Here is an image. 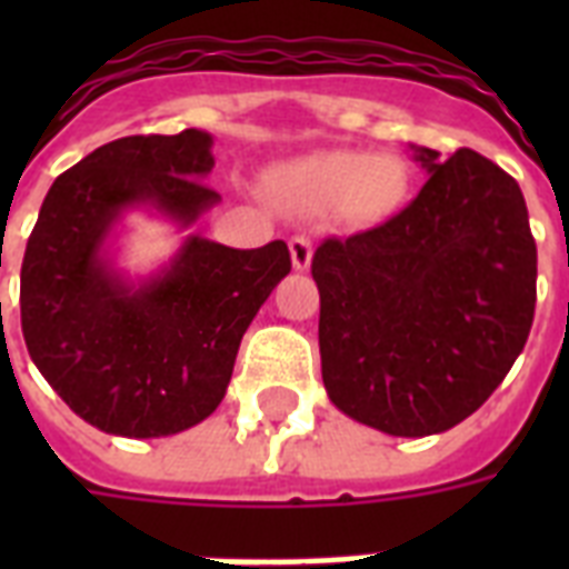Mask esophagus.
<instances>
[{"label": "esophagus", "mask_w": 569, "mask_h": 569, "mask_svg": "<svg viewBox=\"0 0 569 569\" xmlns=\"http://www.w3.org/2000/svg\"><path fill=\"white\" fill-rule=\"evenodd\" d=\"M289 253H292V268L295 271H307L312 262V241L307 236H295L289 241Z\"/></svg>", "instance_id": "esophagus-1"}]
</instances>
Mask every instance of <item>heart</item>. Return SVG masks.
Returning <instances> with one entry per match:
<instances>
[{"label":"heart","instance_id":"1","mask_svg":"<svg viewBox=\"0 0 569 569\" xmlns=\"http://www.w3.org/2000/svg\"><path fill=\"white\" fill-rule=\"evenodd\" d=\"M274 191L310 212L339 206L351 221L378 223L396 212L405 200L407 168L396 156L330 150L286 164L277 173Z\"/></svg>","mask_w":569,"mask_h":569}]
</instances>
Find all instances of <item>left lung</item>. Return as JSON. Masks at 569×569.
<instances>
[{
  "label": "left lung",
  "instance_id": "8db88e82",
  "mask_svg": "<svg viewBox=\"0 0 569 569\" xmlns=\"http://www.w3.org/2000/svg\"><path fill=\"white\" fill-rule=\"evenodd\" d=\"M410 153L428 173L413 203L312 257L328 398L389 437L476 413L520 357L538 301L520 186L476 150Z\"/></svg>",
  "mask_w": 569,
  "mask_h": 569
}]
</instances>
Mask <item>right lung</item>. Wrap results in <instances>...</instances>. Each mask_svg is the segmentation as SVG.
Returning a JSON list of instances; mask_svg holds the SVG:
<instances>
[{
  "mask_svg": "<svg viewBox=\"0 0 569 569\" xmlns=\"http://www.w3.org/2000/svg\"><path fill=\"white\" fill-rule=\"evenodd\" d=\"M214 138L129 136L97 147L43 197L20 271L22 337L47 383L114 437H171L214 413L241 337L289 274L286 241L236 250L191 232L221 194ZM132 211L171 222L181 248L150 276L119 266Z\"/></svg>",
  "mask_w": 569,
  "mask_h": 569,
  "instance_id": "1",
  "label": "right lung"
}]
</instances>
